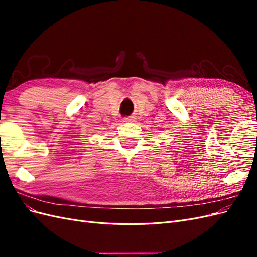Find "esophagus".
<instances>
[{"label":"esophagus","instance_id":"obj_1","mask_svg":"<svg viewBox=\"0 0 257 257\" xmlns=\"http://www.w3.org/2000/svg\"><path fill=\"white\" fill-rule=\"evenodd\" d=\"M123 121L124 122H128V123H134L135 122V118H134V116H127V118H124Z\"/></svg>","mask_w":257,"mask_h":257}]
</instances>
